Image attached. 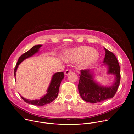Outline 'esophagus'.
I'll return each mask as SVG.
<instances>
[{
  "label": "esophagus",
  "mask_w": 134,
  "mask_h": 134,
  "mask_svg": "<svg viewBox=\"0 0 134 134\" xmlns=\"http://www.w3.org/2000/svg\"><path fill=\"white\" fill-rule=\"evenodd\" d=\"M71 72V70L70 69H68L66 70V71H65V74L67 75H68L69 74H70Z\"/></svg>",
  "instance_id": "1"
}]
</instances>
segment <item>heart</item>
Instances as JSON below:
<instances>
[{
    "instance_id": "obj_1",
    "label": "heart",
    "mask_w": 134,
    "mask_h": 134,
    "mask_svg": "<svg viewBox=\"0 0 134 134\" xmlns=\"http://www.w3.org/2000/svg\"><path fill=\"white\" fill-rule=\"evenodd\" d=\"M98 57V52L86 46L72 49L69 51L68 59L71 62H77L84 58V65H87L94 61Z\"/></svg>"
}]
</instances>
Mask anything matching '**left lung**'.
Masks as SVG:
<instances>
[{"instance_id": "1", "label": "left lung", "mask_w": 134, "mask_h": 134, "mask_svg": "<svg viewBox=\"0 0 134 134\" xmlns=\"http://www.w3.org/2000/svg\"><path fill=\"white\" fill-rule=\"evenodd\" d=\"M105 55L104 63L108 66V73L116 76L114 83L109 87L99 85L93 79L89 69L81 70L78 85L79 93L82 99L92 103L102 102L112 98L116 94L120 81V69L116 55L104 48Z\"/></svg>"}]
</instances>
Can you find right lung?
I'll return each instance as SVG.
<instances>
[{
  "label": "right lung",
  "mask_w": 134,
  "mask_h": 134,
  "mask_svg": "<svg viewBox=\"0 0 134 134\" xmlns=\"http://www.w3.org/2000/svg\"><path fill=\"white\" fill-rule=\"evenodd\" d=\"M42 45L41 44L35 46L33 47H32L30 50H29L25 53H23L22 55H21L20 57V58H18V60L17 61L15 68L14 69V76H15V79H16L15 77L16 72L18 65H20L21 63L23 62L24 60L29 58V57L31 56H32L34 53L38 52L39 48ZM64 76H65L63 72H58L55 73L52 76L51 82L50 83V84L49 85L48 89L47 90V93L44 95V96L41 98L40 100H27L21 96V95L20 96L25 102L33 105L43 106L46 104H48L50 102H51L52 101H53V100H54L57 98V96H58L59 86H60L62 81L64 78Z\"/></svg>",
  "instance_id": "obj_1"
}]
</instances>
